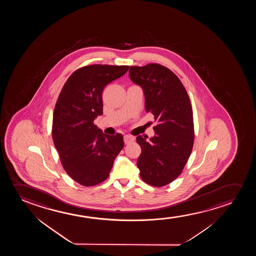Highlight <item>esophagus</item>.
Here are the masks:
<instances>
[{
    "instance_id": "obj_1",
    "label": "esophagus",
    "mask_w": 256,
    "mask_h": 256,
    "mask_svg": "<svg viewBox=\"0 0 256 256\" xmlns=\"http://www.w3.org/2000/svg\"><path fill=\"white\" fill-rule=\"evenodd\" d=\"M134 138L133 136H128V134L124 136V142L126 144L132 142H134Z\"/></svg>"
}]
</instances>
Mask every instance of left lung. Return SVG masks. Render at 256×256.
<instances>
[{
  "label": "left lung",
  "instance_id": "1",
  "mask_svg": "<svg viewBox=\"0 0 256 256\" xmlns=\"http://www.w3.org/2000/svg\"><path fill=\"white\" fill-rule=\"evenodd\" d=\"M130 78L142 89L145 110L154 114L158 123L150 140L137 136L142 148L137 167L144 182L164 186L181 174L192 150L194 126L189 96L178 78L158 64L131 66Z\"/></svg>",
  "mask_w": 256,
  "mask_h": 256
}]
</instances>
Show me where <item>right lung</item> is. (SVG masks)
Segmentation results:
<instances>
[{
    "instance_id": "right-lung-1",
    "label": "right lung",
    "mask_w": 256,
    "mask_h": 256,
    "mask_svg": "<svg viewBox=\"0 0 256 256\" xmlns=\"http://www.w3.org/2000/svg\"><path fill=\"white\" fill-rule=\"evenodd\" d=\"M126 66L92 64L75 70L67 80L53 112L52 138L63 168L81 186L105 181L124 147L123 136H109L94 124L103 114L102 92L123 76Z\"/></svg>"
}]
</instances>
